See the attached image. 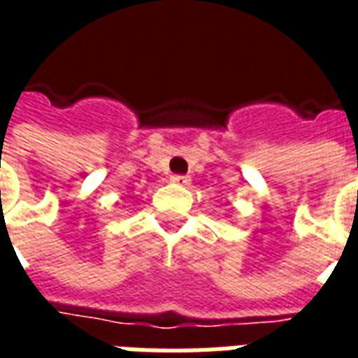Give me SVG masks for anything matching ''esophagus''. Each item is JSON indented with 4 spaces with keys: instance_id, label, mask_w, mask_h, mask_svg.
Instances as JSON below:
<instances>
[{
    "instance_id": "esophagus-1",
    "label": "esophagus",
    "mask_w": 358,
    "mask_h": 358,
    "mask_svg": "<svg viewBox=\"0 0 358 358\" xmlns=\"http://www.w3.org/2000/svg\"><path fill=\"white\" fill-rule=\"evenodd\" d=\"M172 184H176V186H189V178L187 176H172Z\"/></svg>"
}]
</instances>
